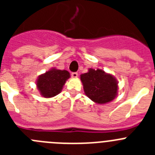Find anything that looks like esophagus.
Returning <instances> with one entry per match:
<instances>
[{"instance_id":"34e87169","label":"esophagus","mask_w":155,"mask_h":155,"mask_svg":"<svg viewBox=\"0 0 155 155\" xmlns=\"http://www.w3.org/2000/svg\"><path fill=\"white\" fill-rule=\"evenodd\" d=\"M71 75L72 78H77V77H78V73H77V72H72V73L71 74Z\"/></svg>"}]
</instances>
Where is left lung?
I'll return each instance as SVG.
<instances>
[{
	"label": "left lung",
	"instance_id": "left-lung-1",
	"mask_svg": "<svg viewBox=\"0 0 155 155\" xmlns=\"http://www.w3.org/2000/svg\"><path fill=\"white\" fill-rule=\"evenodd\" d=\"M84 93L93 102L107 103L115 98L117 93V82L112 75L102 70L90 69L87 73L81 75Z\"/></svg>",
	"mask_w": 155,
	"mask_h": 155
}]
</instances>
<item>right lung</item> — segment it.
Here are the masks:
<instances>
[{"mask_svg":"<svg viewBox=\"0 0 155 155\" xmlns=\"http://www.w3.org/2000/svg\"><path fill=\"white\" fill-rule=\"evenodd\" d=\"M69 78L68 71L52 69L39 77L37 87L42 96L50 98L61 92L66 81Z\"/></svg>","mask_w":155,"mask_h":155,"instance_id":"add662e5","label":"right lung"}]
</instances>
